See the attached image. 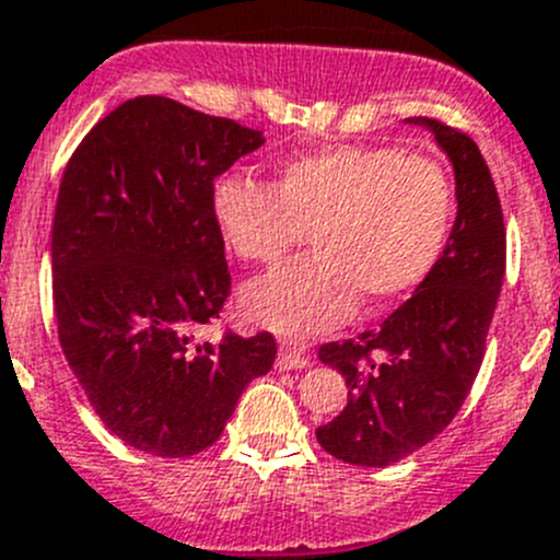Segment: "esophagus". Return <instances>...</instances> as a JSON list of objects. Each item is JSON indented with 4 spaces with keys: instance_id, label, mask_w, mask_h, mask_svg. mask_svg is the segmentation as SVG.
I'll return each mask as SVG.
<instances>
[{
    "instance_id": "1",
    "label": "esophagus",
    "mask_w": 560,
    "mask_h": 560,
    "mask_svg": "<svg viewBox=\"0 0 560 560\" xmlns=\"http://www.w3.org/2000/svg\"><path fill=\"white\" fill-rule=\"evenodd\" d=\"M308 363H312V354L303 347H298V343H281L279 347V358H276V369L279 371L306 369Z\"/></svg>"
}]
</instances>
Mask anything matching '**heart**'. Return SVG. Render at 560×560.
<instances>
[{
  "instance_id": "1",
  "label": "heart",
  "mask_w": 560,
  "mask_h": 560,
  "mask_svg": "<svg viewBox=\"0 0 560 560\" xmlns=\"http://www.w3.org/2000/svg\"><path fill=\"white\" fill-rule=\"evenodd\" d=\"M219 235L246 262L276 265L308 230L312 252L246 287L259 327L312 338L354 308L382 312L422 284L450 244L455 191L433 160L389 145H325L276 167L268 186L213 184Z\"/></svg>"
}]
</instances>
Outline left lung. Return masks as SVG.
Masks as SVG:
<instances>
[{"label": "left lung", "instance_id": "1", "mask_svg": "<svg viewBox=\"0 0 560 560\" xmlns=\"http://www.w3.org/2000/svg\"><path fill=\"white\" fill-rule=\"evenodd\" d=\"M431 129L455 171L457 217L444 257L380 330L325 343L319 360L347 380V406L316 442L352 466L382 468L425 447L453 422L482 363L506 268L499 191L477 143L436 118Z\"/></svg>", "mask_w": 560, "mask_h": 560}]
</instances>
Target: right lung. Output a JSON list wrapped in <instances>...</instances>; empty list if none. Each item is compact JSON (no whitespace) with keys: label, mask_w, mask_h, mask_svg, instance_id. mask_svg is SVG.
I'll return each instance as SVG.
<instances>
[{"label":"right lung","mask_w":560,"mask_h":560,"mask_svg":"<svg viewBox=\"0 0 560 560\" xmlns=\"http://www.w3.org/2000/svg\"><path fill=\"white\" fill-rule=\"evenodd\" d=\"M262 143L233 118L135 97L61 175L50 233L59 341L100 420L140 453L211 447L273 365L270 332L197 338L230 295L213 180Z\"/></svg>","instance_id":"add662e5"}]
</instances>
